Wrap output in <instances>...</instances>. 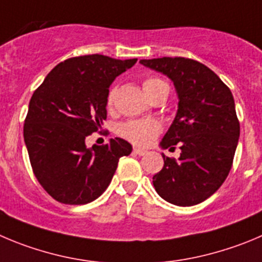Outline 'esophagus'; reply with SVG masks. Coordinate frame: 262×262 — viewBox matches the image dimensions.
I'll return each mask as SVG.
<instances>
[{
    "instance_id": "obj_1",
    "label": "esophagus",
    "mask_w": 262,
    "mask_h": 262,
    "mask_svg": "<svg viewBox=\"0 0 262 262\" xmlns=\"http://www.w3.org/2000/svg\"><path fill=\"white\" fill-rule=\"evenodd\" d=\"M133 152L137 154V155H139V156H143V155H146V154H147V151L143 150V148L134 147V148H133Z\"/></svg>"
}]
</instances>
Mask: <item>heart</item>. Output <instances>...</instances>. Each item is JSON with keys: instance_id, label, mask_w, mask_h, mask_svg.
Here are the masks:
<instances>
[{"instance_id": "b5f03b06", "label": "heart", "mask_w": 262, "mask_h": 262, "mask_svg": "<svg viewBox=\"0 0 262 262\" xmlns=\"http://www.w3.org/2000/svg\"><path fill=\"white\" fill-rule=\"evenodd\" d=\"M164 84L160 79L156 77H148L143 80L142 86L146 94L150 97L151 93L159 86ZM115 95H116V89L112 88L107 95V106L111 107L115 102ZM160 124L154 119H133L128 120L119 126V134L123 138L128 139L132 143L138 146H148L154 142L159 133H160Z\"/></svg>"}]
</instances>
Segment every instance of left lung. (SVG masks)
Segmentation results:
<instances>
[{"label": "left lung", "instance_id": "1", "mask_svg": "<svg viewBox=\"0 0 262 262\" xmlns=\"http://www.w3.org/2000/svg\"><path fill=\"white\" fill-rule=\"evenodd\" d=\"M141 64L173 81L178 110L160 146H180L176 160L163 154L164 167L152 177L156 192L181 207L199 204L220 189L233 165L239 120L230 89L207 66L182 57L142 59Z\"/></svg>", "mask_w": 262, "mask_h": 262}]
</instances>
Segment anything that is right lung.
Listing matches in <instances>:
<instances>
[{"label": "right lung", "instance_id": "1", "mask_svg": "<svg viewBox=\"0 0 262 262\" xmlns=\"http://www.w3.org/2000/svg\"><path fill=\"white\" fill-rule=\"evenodd\" d=\"M136 62L101 54L70 58L55 66L32 95L24 142L36 178L59 203L88 204L101 196L119 159L132 152L123 138L92 148L85 138L106 120L110 85Z\"/></svg>", "mask_w": 262, "mask_h": 262}]
</instances>
